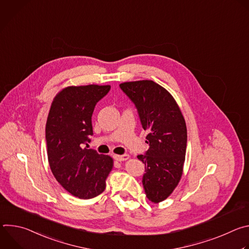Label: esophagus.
<instances>
[{"label": "esophagus", "mask_w": 249, "mask_h": 249, "mask_svg": "<svg viewBox=\"0 0 249 249\" xmlns=\"http://www.w3.org/2000/svg\"><path fill=\"white\" fill-rule=\"evenodd\" d=\"M113 158H114V160H117V161H124V160H128V159L130 158V156H128V155H122V156L115 155V156H113Z\"/></svg>", "instance_id": "esophagus-1"}]
</instances>
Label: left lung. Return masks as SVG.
<instances>
[{
	"mask_svg": "<svg viewBox=\"0 0 249 249\" xmlns=\"http://www.w3.org/2000/svg\"><path fill=\"white\" fill-rule=\"evenodd\" d=\"M137 108L149 150L137 158L145 164L143 186L154 203L165 200L178 184L183 170L187 129L172 95L153 81L119 85Z\"/></svg>",
	"mask_w": 249,
	"mask_h": 249,
	"instance_id": "8db88e82",
	"label": "left lung"
}]
</instances>
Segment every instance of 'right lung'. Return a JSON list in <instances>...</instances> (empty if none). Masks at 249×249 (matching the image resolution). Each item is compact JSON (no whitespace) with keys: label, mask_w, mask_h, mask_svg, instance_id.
Segmentation results:
<instances>
[{"label":"right lung","mask_w":249,"mask_h":249,"mask_svg":"<svg viewBox=\"0 0 249 249\" xmlns=\"http://www.w3.org/2000/svg\"><path fill=\"white\" fill-rule=\"evenodd\" d=\"M110 86L68 87L54 98L45 127L48 161L56 180L69 193L90 199L105 189L113 166L109 156L88 149L93 135L91 116Z\"/></svg>","instance_id":"add662e5"}]
</instances>
